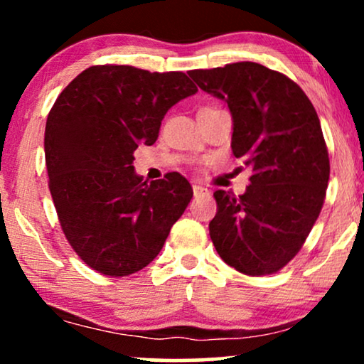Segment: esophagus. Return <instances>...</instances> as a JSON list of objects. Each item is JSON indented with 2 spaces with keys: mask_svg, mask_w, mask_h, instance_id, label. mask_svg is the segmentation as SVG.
Returning a JSON list of instances; mask_svg holds the SVG:
<instances>
[{
  "mask_svg": "<svg viewBox=\"0 0 364 364\" xmlns=\"http://www.w3.org/2000/svg\"><path fill=\"white\" fill-rule=\"evenodd\" d=\"M208 193H210L208 188L202 187V186H193V196L196 197H203V196H208Z\"/></svg>",
  "mask_w": 364,
  "mask_h": 364,
  "instance_id": "34e87169",
  "label": "esophagus"
}]
</instances>
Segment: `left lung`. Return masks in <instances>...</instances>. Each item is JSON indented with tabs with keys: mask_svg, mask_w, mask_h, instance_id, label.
I'll list each match as a JSON object with an SVG mask.
<instances>
[{
	"mask_svg": "<svg viewBox=\"0 0 364 364\" xmlns=\"http://www.w3.org/2000/svg\"><path fill=\"white\" fill-rule=\"evenodd\" d=\"M188 76L228 104L232 152L252 168L243 196L213 193V247L243 275L277 273L301 250L325 202L330 157L315 107L295 81L257 63Z\"/></svg>",
	"mask_w": 364,
	"mask_h": 364,
	"instance_id": "1",
	"label": "left lung"
}]
</instances>
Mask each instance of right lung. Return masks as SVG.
Listing matches in <instances>:
<instances>
[{
  "label": "right lung",
  "instance_id": "add662e5",
  "mask_svg": "<svg viewBox=\"0 0 364 364\" xmlns=\"http://www.w3.org/2000/svg\"><path fill=\"white\" fill-rule=\"evenodd\" d=\"M196 92L181 71L99 64L74 77L49 111V192L69 245L101 275L147 267L191 202L186 177L142 182L132 154L139 144L152 146L168 109Z\"/></svg>",
  "mask_w": 364,
  "mask_h": 364
}]
</instances>
